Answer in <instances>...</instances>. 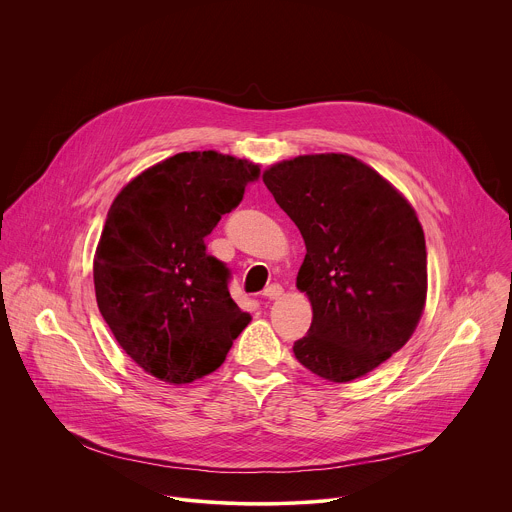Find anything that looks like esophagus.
<instances>
[{
    "instance_id": "esophagus-1",
    "label": "esophagus",
    "mask_w": 512,
    "mask_h": 512,
    "mask_svg": "<svg viewBox=\"0 0 512 512\" xmlns=\"http://www.w3.org/2000/svg\"><path fill=\"white\" fill-rule=\"evenodd\" d=\"M281 295H283V287L277 285V283L269 285V287L263 291V297H265V299H279Z\"/></svg>"
}]
</instances>
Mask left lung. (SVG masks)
Wrapping results in <instances>:
<instances>
[{
	"label": "left lung",
	"mask_w": 512,
	"mask_h": 512,
	"mask_svg": "<svg viewBox=\"0 0 512 512\" xmlns=\"http://www.w3.org/2000/svg\"><path fill=\"white\" fill-rule=\"evenodd\" d=\"M263 183L297 225V289L313 321L293 354L329 382L366 376L414 333L426 303V241L408 201L350 154L273 164Z\"/></svg>",
	"instance_id": "left-lung-1"
}]
</instances>
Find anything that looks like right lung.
<instances>
[{"mask_svg":"<svg viewBox=\"0 0 512 512\" xmlns=\"http://www.w3.org/2000/svg\"><path fill=\"white\" fill-rule=\"evenodd\" d=\"M259 164L179 152L114 199L94 257L98 309L122 350L150 376L189 384L215 372L247 327L231 271L205 237L243 201Z\"/></svg>","mask_w":512,"mask_h":512,"instance_id":"right-lung-1","label":"right lung"}]
</instances>
